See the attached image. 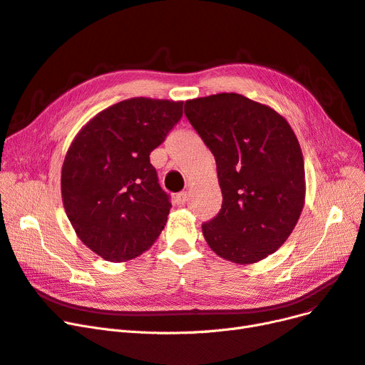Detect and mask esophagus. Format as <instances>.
Returning a JSON list of instances; mask_svg holds the SVG:
<instances>
[{"mask_svg":"<svg viewBox=\"0 0 365 365\" xmlns=\"http://www.w3.org/2000/svg\"><path fill=\"white\" fill-rule=\"evenodd\" d=\"M187 197H190V195H187V192H180V194H178V195H175V205H178V206H183V205L186 203V201H187Z\"/></svg>","mask_w":365,"mask_h":365,"instance_id":"34e87169","label":"esophagus"}]
</instances>
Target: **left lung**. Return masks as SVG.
<instances>
[{
  "mask_svg": "<svg viewBox=\"0 0 365 365\" xmlns=\"http://www.w3.org/2000/svg\"><path fill=\"white\" fill-rule=\"evenodd\" d=\"M185 115L217 160L222 206L201 225L220 257L251 264L290 236L305 205L304 156L287 120L237 93L185 102Z\"/></svg>",
  "mask_w": 365,
  "mask_h": 365,
  "instance_id": "obj_1",
  "label": "left lung"
}]
</instances>
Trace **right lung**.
<instances>
[{
	"label": "right lung",
	"instance_id": "right-lung-1",
	"mask_svg": "<svg viewBox=\"0 0 365 365\" xmlns=\"http://www.w3.org/2000/svg\"><path fill=\"white\" fill-rule=\"evenodd\" d=\"M183 114V102L132 98L78 132L61 168V197L76 236L106 262H128L164 230L170 197L150 153Z\"/></svg>",
	"mask_w": 365,
	"mask_h": 365
}]
</instances>
